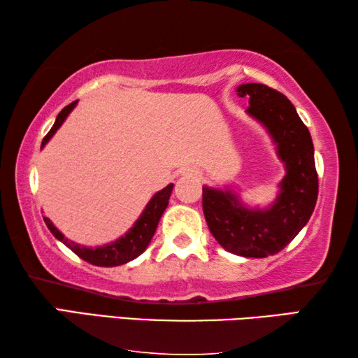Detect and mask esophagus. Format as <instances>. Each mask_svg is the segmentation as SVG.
<instances>
[{
    "label": "esophagus",
    "instance_id": "1",
    "mask_svg": "<svg viewBox=\"0 0 358 358\" xmlns=\"http://www.w3.org/2000/svg\"><path fill=\"white\" fill-rule=\"evenodd\" d=\"M183 177L185 178H201L202 173L197 171V169H186L183 172Z\"/></svg>",
    "mask_w": 358,
    "mask_h": 358
}]
</instances>
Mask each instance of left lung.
I'll use <instances>...</instances> for the list:
<instances>
[{"label": "left lung", "mask_w": 358, "mask_h": 358, "mask_svg": "<svg viewBox=\"0 0 358 358\" xmlns=\"http://www.w3.org/2000/svg\"><path fill=\"white\" fill-rule=\"evenodd\" d=\"M250 99L248 113L273 137L286 164L276 202L266 210H248L230 191L203 186L202 207L210 232L229 252L266 257L284 250L305 227L316 207L319 180L311 134L286 96L262 83L237 88Z\"/></svg>", "instance_id": "left-lung-1"}]
</instances>
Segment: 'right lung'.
<instances>
[{
	"mask_svg": "<svg viewBox=\"0 0 358 358\" xmlns=\"http://www.w3.org/2000/svg\"><path fill=\"white\" fill-rule=\"evenodd\" d=\"M76 106H77V101L71 102L69 106H66L63 110L58 113L55 124L52 126V129L47 132L44 141H42V147L50 141V137L55 134L57 129L63 124V121ZM172 189H173V185L171 183L169 186H166L164 189L156 192L153 199L148 202L147 207H145L142 216L138 217L137 222L134 224V227H132L124 237H121L117 241H113V243L106 245V246L85 248V246L77 245L74 241L66 238L64 235L59 232L55 226H53L48 217H44V221L47 224L48 230L53 234V237L58 238L59 241H63V243L68 246L72 252H76L78 257L85 260V262L98 265V266L123 265L126 262H129V260L136 259L137 256H141V254L147 250V246L150 245V241L155 235L157 222H159L162 213H164V210L167 208Z\"/></svg>",
	"mask_w": 358,
	"mask_h": 358,
	"instance_id": "right-lung-1",
	"label": "right lung"
}]
</instances>
